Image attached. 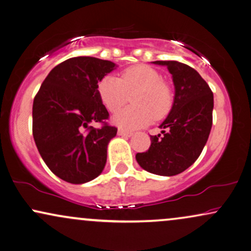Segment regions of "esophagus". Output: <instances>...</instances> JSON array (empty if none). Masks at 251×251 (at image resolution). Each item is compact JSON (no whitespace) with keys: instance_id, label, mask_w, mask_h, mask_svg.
Wrapping results in <instances>:
<instances>
[{"instance_id":"1","label":"esophagus","mask_w":251,"mask_h":251,"mask_svg":"<svg viewBox=\"0 0 251 251\" xmlns=\"http://www.w3.org/2000/svg\"><path fill=\"white\" fill-rule=\"evenodd\" d=\"M118 135H120V137H125V138H129L133 135L132 132H127V131H124V129H118Z\"/></svg>"}]
</instances>
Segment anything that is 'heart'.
I'll return each instance as SVG.
<instances>
[{"mask_svg":"<svg viewBox=\"0 0 251 251\" xmlns=\"http://www.w3.org/2000/svg\"><path fill=\"white\" fill-rule=\"evenodd\" d=\"M158 71L147 65H134L122 72L120 78L105 76L98 83V96L110 112H116L127 101L133 105L117 112L112 123L118 127L137 129L161 119L171 111L173 91Z\"/></svg>","mask_w":251,"mask_h":251,"instance_id":"1","label":"heart"}]
</instances>
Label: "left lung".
Segmentation results:
<instances>
[{"instance_id":"8db88e82","label":"left lung","mask_w":251,"mask_h":251,"mask_svg":"<svg viewBox=\"0 0 251 251\" xmlns=\"http://www.w3.org/2000/svg\"><path fill=\"white\" fill-rule=\"evenodd\" d=\"M167 66L174 84L172 108L161 123V134L151 135V146L135 159L150 173L173 176L196 161L206 145L213 124L214 96L199 72L176 60H155Z\"/></svg>"}]
</instances>
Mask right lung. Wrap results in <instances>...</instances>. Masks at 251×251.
<instances>
[{
    "label": "right lung",
    "instance_id": "obj_1",
    "mask_svg": "<svg viewBox=\"0 0 251 251\" xmlns=\"http://www.w3.org/2000/svg\"><path fill=\"white\" fill-rule=\"evenodd\" d=\"M117 69L110 60L74 57L49 72L32 105V135L53 174L80 185L96 179L106 165L107 145L117 128L108 126L98 83ZM102 122L100 129L89 126Z\"/></svg>",
    "mask_w": 251,
    "mask_h": 251
}]
</instances>
